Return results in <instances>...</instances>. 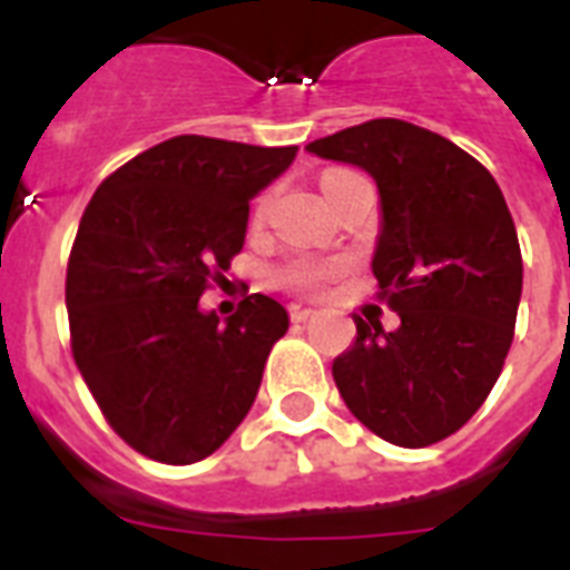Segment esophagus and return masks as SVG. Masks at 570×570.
I'll return each mask as SVG.
<instances>
[{
  "label": "esophagus",
  "mask_w": 570,
  "mask_h": 570,
  "mask_svg": "<svg viewBox=\"0 0 570 570\" xmlns=\"http://www.w3.org/2000/svg\"><path fill=\"white\" fill-rule=\"evenodd\" d=\"M313 316H316V311H311V307H302V304H293V307H289V320L293 322H307L313 320Z\"/></svg>",
  "instance_id": "1"
}]
</instances>
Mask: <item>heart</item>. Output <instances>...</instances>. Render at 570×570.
Instances as JSON below:
<instances>
[{"instance_id": "heart-1", "label": "heart", "mask_w": 570, "mask_h": 570, "mask_svg": "<svg viewBox=\"0 0 570 570\" xmlns=\"http://www.w3.org/2000/svg\"><path fill=\"white\" fill-rule=\"evenodd\" d=\"M340 177H346V171L325 174V177H322V189H325V186H331L334 180H340ZM334 275H337V266L295 263V266L284 268V272L277 275V281H281L284 286H289V289H298V293H316V289H322V286L328 284Z\"/></svg>"}]
</instances>
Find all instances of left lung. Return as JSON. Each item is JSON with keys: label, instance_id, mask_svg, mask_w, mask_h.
<instances>
[{"label": "left lung", "instance_id": "left-lung-1", "mask_svg": "<svg viewBox=\"0 0 570 570\" xmlns=\"http://www.w3.org/2000/svg\"><path fill=\"white\" fill-rule=\"evenodd\" d=\"M307 150L379 183L373 275L399 316L396 331L355 316V346L331 366L340 396L387 443L432 446L476 414L503 373L523 286L512 213L485 165L407 120H366Z\"/></svg>", "mask_w": 570, "mask_h": 570}]
</instances>
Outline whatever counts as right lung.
I'll return each instance as SVG.
<instances>
[{"label": "right lung", "instance_id": "obj_1", "mask_svg": "<svg viewBox=\"0 0 570 570\" xmlns=\"http://www.w3.org/2000/svg\"><path fill=\"white\" fill-rule=\"evenodd\" d=\"M295 150L174 136L85 206L67 259L70 352L106 423L147 459L213 455L257 399L286 311L254 293L222 325L197 302L242 250L248 200Z\"/></svg>", "mask_w": 570, "mask_h": 570}]
</instances>
